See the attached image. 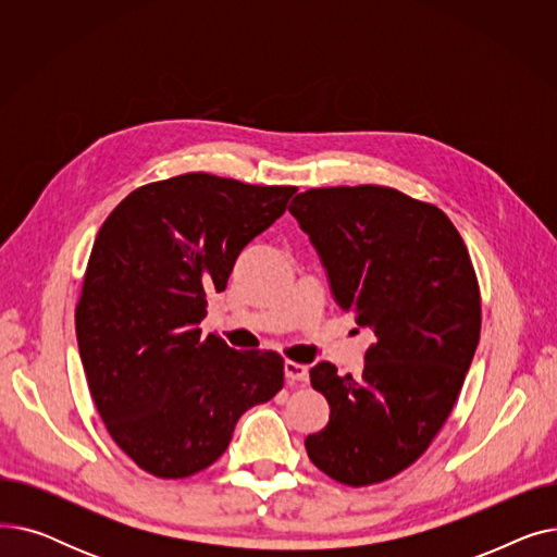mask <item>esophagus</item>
Here are the masks:
<instances>
[{
    "mask_svg": "<svg viewBox=\"0 0 557 557\" xmlns=\"http://www.w3.org/2000/svg\"><path fill=\"white\" fill-rule=\"evenodd\" d=\"M284 374H286L288 382H307L309 368L302 366V363H298V361H286V363H284Z\"/></svg>",
    "mask_w": 557,
    "mask_h": 557,
    "instance_id": "1",
    "label": "esophagus"
}]
</instances>
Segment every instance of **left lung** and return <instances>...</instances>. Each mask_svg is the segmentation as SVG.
Returning a JSON list of instances; mask_svg holds the SVG:
<instances>
[{"mask_svg": "<svg viewBox=\"0 0 557 557\" xmlns=\"http://www.w3.org/2000/svg\"><path fill=\"white\" fill-rule=\"evenodd\" d=\"M288 212L309 234L336 305L374 332L359 374L320 361L311 386L330 422L307 435L311 462L363 487L411 467L447 422L481 336V294L443 210L391 187H320Z\"/></svg>", "mask_w": 557, "mask_h": 557, "instance_id": "obj_1", "label": "left lung"}]
</instances>
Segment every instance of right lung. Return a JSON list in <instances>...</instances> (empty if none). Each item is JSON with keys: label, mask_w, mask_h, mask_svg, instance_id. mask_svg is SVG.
<instances>
[{"label": "right lung", "mask_w": 557, "mask_h": 557, "mask_svg": "<svg viewBox=\"0 0 557 557\" xmlns=\"http://www.w3.org/2000/svg\"><path fill=\"white\" fill-rule=\"evenodd\" d=\"M296 191L185 173L131 191L103 221L76 305L78 352L108 433L144 472L205 470L248 408L282 391L277 352L232 349L198 325Z\"/></svg>", "instance_id": "add662e5"}]
</instances>
